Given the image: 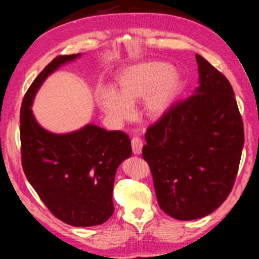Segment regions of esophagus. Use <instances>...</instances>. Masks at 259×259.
Masks as SVG:
<instances>
[{
  "instance_id": "obj_1",
  "label": "esophagus",
  "mask_w": 259,
  "mask_h": 259,
  "mask_svg": "<svg viewBox=\"0 0 259 259\" xmlns=\"http://www.w3.org/2000/svg\"><path fill=\"white\" fill-rule=\"evenodd\" d=\"M131 146H133V151L135 155H140L141 151H142V147H144V144H142V141L140 138H133L131 140Z\"/></svg>"
}]
</instances>
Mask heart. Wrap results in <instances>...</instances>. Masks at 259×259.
Segmentation results:
<instances>
[{"label":"heart","instance_id":"obj_1","mask_svg":"<svg viewBox=\"0 0 259 259\" xmlns=\"http://www.w3.org/2000/svg\"><path fill=\"white\" fill-rule=\"evenodd\" d=\"M183 75L161 61H144L128 65L117 76V91L104 89L98 97L99 107L117 122L129 119L133 106L140 103V113L156 122L162 119L179 95Z\"/></svg>","mask_w":259,"mask_h":259}]
</instances>
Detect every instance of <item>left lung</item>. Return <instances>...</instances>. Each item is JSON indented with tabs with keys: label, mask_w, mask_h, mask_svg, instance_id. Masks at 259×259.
Wrapping results in <instances>:
<instances>
[{
	"label": "left lung",
	"mask_w": 259,
	"mask_h": 259,
	"mask_svg": "<svg viewBox=\"0 0 259 259\" xmlns=\"http://www.w3.org/2000/svg\"><path fill=\"white\" fill-rule=\"evenodd\" d=\"M198 87L146 133L158 203L170 217L210 214L232 191L244 147V126L229 81L196 54Z\"/></svg>",
	"instance_id": "1"
}]
</instances>
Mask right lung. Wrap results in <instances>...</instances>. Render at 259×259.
I'll return each mask as SVG.
<instances>
[{"label":"right lung","mask_w":259,"mask_h":259,"mask_svg":"<svg viewBox=\"0 0 259 259\" xmlns=\"http://www.w3.org/2000/svg\"><path fill=\"white\" fill-rule=\"evenodd\" d=\"M81 58L60 56L32 82L21 108L22 167L31 186L54 216L74 227L106 223L113 213L115 172L133 155L122 131L93 123L67 134H54L37 122L32 111L36 93L48 76Z\"/></svg>","instance_id":"add662e5"}]
</instances>
